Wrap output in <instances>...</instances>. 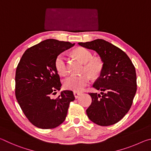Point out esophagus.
<instances>
[{
	"label": "esophagus",
	"mask_w": 151,
	"mask_h": 151,
	"mask_svg": "<svg viewBox=\"0 0 151 151\" xmlns=\"http://www.w3.org/2000/svg\"><path fill=\"white\" fill-rule=\"evenodd\" d=\"M73 93H74V95H75V97L76 99H77L78 97L82 94V93H81V92H78V91H74Z\"/></svg>",
	"instance_id": "34e87169"
}]
</instances>
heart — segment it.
Here are the masks:
<instances>
[{
  "label": "heart",
  "instance_id": "obj_1",
  "mask_svg": "<svg viewBox=\"0 0 151 151\" xmlns=\"http://www.w3.org/2000/svg\"><path fill=\"white\" fill-rule=\"evenodd\" d=\"M75 55L82 62L85 63L84 70L93 76H98L101 73L103 64L98 58H93L90 51L86 48H79L75 50ZM55 66L58 73L61 75H65L68 73L67 57L66 53L63 52L58 55L55 60ZM90 78L88 75H71L64 81V86L68 90L80 91L88 85Z\"/></svg>",
  "mask_w": 151,
  "mask_h": 151
}]
</instances>
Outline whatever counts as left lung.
Returning <instances> with one entry per match:
<instances>
[{
  "instance_id": "8db88e82",
  "label": "left lung",
  "mask_w": 151,
  "mask_h": 151,
  "mask_svg": "<svg viewBox=\"0 0 151 151\" xmlns=\"http://www.w3.org/2000/svg\"><path fill=\"white\" fill-rule=\"evenodd\" d=\"M78 44L96 51L103 63L100 76L93 86L101 93H89L92 103L86 114L100 126L115 124L129 111L136 94L137 75L133 64L124 51L103 39Z\"/></svg>"
}]
</instances>
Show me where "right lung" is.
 <instances>
[{"label": "right lung", "mask_w": 151, "mask_h": 151, "mask_svg": "<svg viewBox=\"0 0 151 151\" xmlns=\"http://www.w3.org/2000/svg\"><path fill=\"white\" fill-rule=\"evenodd\" d=\"M75 43L47 39L25 51L17 66L15 95L29 121L42 129H54L65 121L73 91H63L57 99L51 96L60 90L55 60Z\"/></svg>", "instance_id": "obj_1"}]
</instances>
